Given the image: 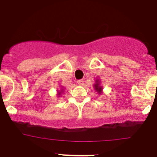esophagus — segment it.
Returning <instances> with one entry per match:
<instances>
[{
	"mask_svg": "<svg viewBox=\"0 0 157 157\" xmlns=\"http://www.w3.org/2000/svg\"><path fill=\"white\" fill-rule=\"evenodd\" d=\"M77 83H78L79 85H82L84 84V80L83 79H79V80L77 81Z\"/></svg>",
	"mask_w": 157,
	"mask_h": 157,
	"instance_id": "1",
	"label": "esophagus"
}]
</instances>
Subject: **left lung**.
<instances>
[{"instance_id":"8db88e82","label":"left lung","mask_w":157,"mask_h":157,"mask_svg":"<svg viewBox=\"0 0 157 157\" xmlns=\"http://www.w3.org/2000/svg\"><path fill=\"white\" fill-rule=\"evenodd\" d=\"M94 88H95V90L98 91V92H101V91L102 88L101 86H99L98 81H96V84L94 85Z\"/></svg>"}]
</instances>
